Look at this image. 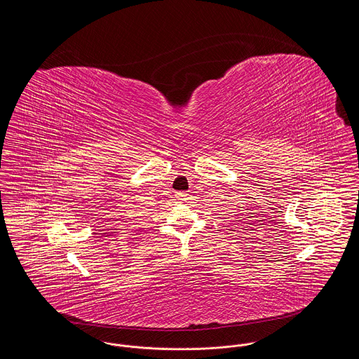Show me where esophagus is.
I'll use <instances>...</instances> for the list:
<instances>
[{"label":"esophagus","mask_w":359,"mask_h":359,"mask_svg":"<svg viewBox=\"0 0 359 359\" xmlns=\"http://www.w3.org/2000/svg\"><path fill=\"white\" fill-rule=\"evenodd\" d=\"M188 194L187 192H184V191H179V192H176V199L177 201H186L187 199Z\"/></svg>","instance_id":"34e87169"}]
</instances>
